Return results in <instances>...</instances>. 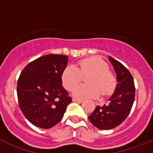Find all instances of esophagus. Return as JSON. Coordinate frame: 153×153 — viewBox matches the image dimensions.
I'll return each mask as SVG.
<instances>
[{"instance_id":"obj_1","label":"esophagus","mask_w":153,"mask_h":153,"mask_svg":"<svg viewBox=\"0 0 153 153\" xmlns=\"http://www.w3.org/2000/svg\"><path fill=\"white\" fill-rule=\"evenodd\" d=\"M73 101L74 102H79V103H81V102H83V100H81V99H77V98H74L73 99Z\"/></svg>"}]
</instances>
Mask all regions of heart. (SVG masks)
<instances>
[{"label": "heart", "mask_w": 153, "mask_h": 153, "mask_svg": "<svg viewBox=\"0 0 153 153\" xmlns=\"http://www.w3.org/2000/svg\"><path fill=\"white\" fill-rule=\"evenodd\" d=\"M86 85H80L74 91V96L78 98H96L101 94L109 95L117 86L114 74L109 70L106 62L99 57H90L79 60L75 67L68 66L61 74L62 84L67 90H73L81 82L83 76Z\"/></svg>", "instance_id": "1"}]
</instances>
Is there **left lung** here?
Instances as JSON below:
<instances>
[{"label":"left lung","mask_w":153,"mask_h":153,"mask_svg":"<svg viewBox=\"0 0 153 153\" xmlns=\"http://www.w3.org/2000/svg\"><path fill=\"white\" fill-rule=\"evenodd\" d=\"M109 60L117 74L115 92L106 104L97 106L88 117L94 126L106 130L118 126L126 119L135 99L134 81L130 72L111 56H109Z\"/></svg>","instance_id":"obj_1"}]
</instances>
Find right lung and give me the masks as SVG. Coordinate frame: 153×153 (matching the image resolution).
<instances>
[{
    "label": "right lung",
    "mask_w": 153,
    "mask_h": 153,
    "mask_svg": "<svg viewBox=\"0 0 153 153\" xmlns=\"http://www.w3.org/2000/svg\"><path fill=\"white\" fill-rule=\"evenodd\" d=\"M68 56L48 54L28 63L17 85L19 106L29 122L49 129L60 122L72 98L62 86Z\"/></svg>",
    "instance_id": "1"
}]
</instances>
